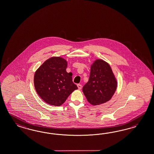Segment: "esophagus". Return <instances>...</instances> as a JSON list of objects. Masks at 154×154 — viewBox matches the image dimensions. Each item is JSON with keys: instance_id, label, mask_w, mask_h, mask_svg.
I'll use <instances>...</instances> for the list:
<instances>
[{"instance_id": "34e87169", "label": "esophagus", "mask_w": 154, "mask_h": 154, "mask_svg": "<svg viewBox=\"0 0 154 154\" xmlns=\"http://www.w3.org/2000/svg\"><path fill=\"white\" fill-rule=\"evenodd\" d=\"M77 87L78 88V89H79V90H80V89H82V86L80 84H78V85H77Z\"/></svg>"}]
</instances>
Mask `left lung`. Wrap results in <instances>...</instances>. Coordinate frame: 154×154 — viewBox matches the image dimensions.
<instances>
[{
  "label": "left lung",
  "instance_id": "1",
  "mask_svg": "<svg viewBox=\"0 0 154 154\" xmlns=\"http://www.w3.org/2000/svg\"><path fill=\"white\" fill-rule=\"evenodd\" d=\"M118 82L109 64L96 59L91 65L89 79L83 88L88 102L98 106L109 101L114 94Z\"/></svg>",
  "mask_w": 154,
  "mask_h": 154
}]
</instances>
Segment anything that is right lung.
Masks as SVG:
<instances>
[{"instance_id":"1","label":"right lung","mask_w":154,"mask_h":154,"mask_svg":"<svg viewBox=\"0 0 154 154\" xmlns=\"http://www.w3.org/2000/svg\"><path fill=\"white\" fill-rule=\"evenodd\" d=\"M67 61L60 56L46 60L35 71L34 86L45 102L54 106H61L78 87L72 80L71 72H67Z\"/></svg>"}]
</instances>
